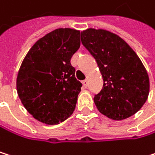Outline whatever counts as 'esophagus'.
Instances as JSON below:
<instances>
[{
    "instance_id": "obj_1",
    "label": "esophagus",
    "mask_w": 155,
    "mask_h": 155,
    "mask_svg": "<svg viewBox=\"0 0 155 155\" xmlns=\"http://www.w3.org/2000/svg\"><path fill=\"white\" fill-rule=\"evenodd\" d=\"M83 85H84V88H86V87L88 86V81H87V80L83 81Z\"/></svg>"
}]
</instances>
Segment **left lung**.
Wrapping results in <instances>:
<instances>
[{"instance_id":"left-lung-1","label":"left lung","mask_w":155,"mask_h":155,"mask_svg":"<svg viewBox=\"0 0 155 155\" xmlns=\"http://www.w3.org/2000/svg\"><path fill=\"white\" fill-rule=\"evenodd\" d=\"M81 40L103 77V88L94 97L99 112L114 120L138 112L150 89L147 71L138 55L122 38L104 29H86L81 33Z\"/></svg>"}]
</instances>
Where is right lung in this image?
<instances>
[{
	"instance_id": "right-lung-1",
	"label": "right lung",
	"mask_w": 155,
	"mask_h": 155,
	"mask_svg": "<svg viewBox=\"0 0 155 155\" xmlns=\"http://www.w3.org/2000/svg\"><path fill=\"white\" fill-rule=\"evenodd\" d=\"M80 31L59 28L38 40L24 59L16 88L25 109L38 121L56 125L75 109L82 83L71 64L80 48Z\"/></svg>"
}]
</instances>
